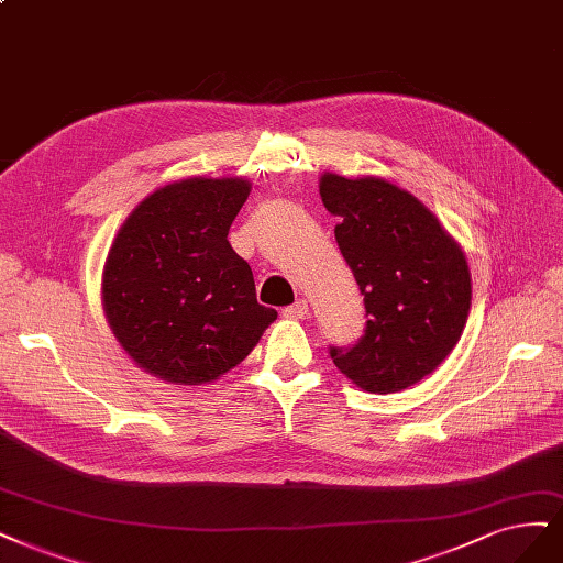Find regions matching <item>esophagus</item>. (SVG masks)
<instances>
[{
    "mask_svg": "<svg viewBox=\"0 0 563 563\" xmlns=\"http://www.w3.org/2000/svg\"><path fill=\"white\" fill-rule=\"evenodd\" d=\"M307 312H309L307 300H298V302H294V305H288V307L282 309V314H284L286 319H305Z\"/></svg>",
    "mask_w": 563,
    "mask_h": 563,
    "instance_id": "obj_1",
    "label": "esophagus"
}]
</instances>
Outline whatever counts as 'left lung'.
<instances>
[{"instance_id": "1", "label": "left lung", "mask_w": 563, "mask_h": 563, "mask_svg": "<svg viewBox=\"0 0 563 563\" xmlns=\"http://www.w3.org/2000/svg\"><path fill=\"white\" fill-rule=\"evenodd\" d=\"M321 200L365 305V331L331 358L373 394L407 389L450 356L471 309L461 246L415 196L375 179L321 177Z\"/></svg>"}]
</instances>
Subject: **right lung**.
<instances>
[{
  "label": "right lung",
  "mask_w": 563,
  "mask_h": 563,
  "mask_svg": "<svg viewBox=\"0 0 563 563\" xmlns=\"http://www.w3.org/2000/svg\"><path fill=\"white\" fill-rule=\"evenodd\" d=\"M244 179H186L132 211L107 256L102 296L113 335L144 371L207 384L249 356L277 319L228 242Z\"/></svg>",
  "instance_id": "obj_1"
}]
</instances>
